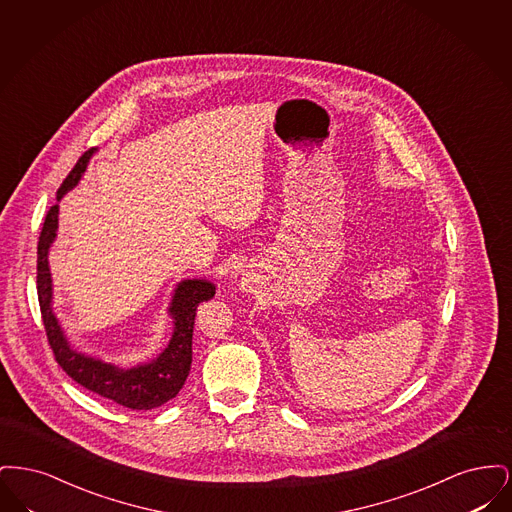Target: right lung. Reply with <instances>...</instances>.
<instances>
[{"instance_id":"add662e5","label":"right lung","mask_w":512,"mask_h":512,"mask_svg":"<svg viewBox=\"0 0 512 512\" xmlns=\"http://www.w3.org/2000/svg\"><path fill=\"white\" fill-rule=\"evenodd\" d=\"M96 151L98 149L92 147L78 159L73 171L69 172L61 188L57 190V201H61V197L69 190H73L74 186L80 182L90 157ZM57 217H59V203H55L49 209L40 232L38 276H36L42 320L46 326L49 347L53 349L55 361L76 384L98 393L105 399H111L126 409L149 411V409L161 407L163 403L176 397V393L182 390L190 374L195 311L201 301H207L215 295V284H211L209 280L195 278V280H182L176 286L171 307H169V313L174 322L172 338L169 345L165 347V351L153 361L132 366V368H121L96 357H88L71 347L51 307L53 286H51L48 255L49 247L55 242V236H57V222H59Z\"/></svg>"}]
</instances>
